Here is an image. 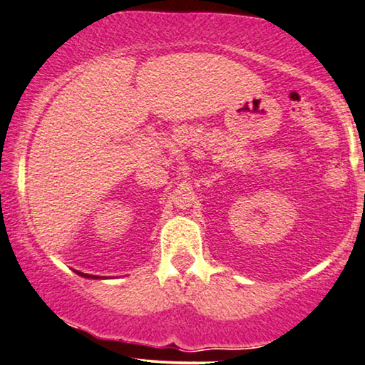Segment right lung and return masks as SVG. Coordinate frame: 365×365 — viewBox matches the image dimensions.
<instances>
[{"label": "right lung", "mask_w": 365, "mask_h": 365, "mask_svg": "<svg viewBox=\"0 0 365 365\" xmlns=\"http://www.w3.org/2000/svg\"><path fill=\"white\" fill-rule=\"evenodd\" d=\"M78 275H82V277H90V275H83V273H80V272H77ZM92 278H96V277H92Z\"/></svg>", "instance_id": "obj_1"}]
</instances>
